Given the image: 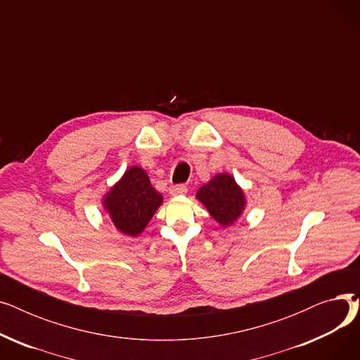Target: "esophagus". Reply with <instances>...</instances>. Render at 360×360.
Here are the masks:
<instances>
[{"mask_svg": "<svg viewBox=\"0 0 360 360\" xmlns=\"http://www.w3.org/2000/svg\"><path fill=\"white\" fill-rule=\"evenodd\" d=\"M186 186L185 185H172L169 188V194L172 197H178V195H184L186 194Z\"/></svg>", "mask_w": 360, "mask_h": 360, "instance_id": "esophagus-1", "label": "esophagus"}]
</instances>
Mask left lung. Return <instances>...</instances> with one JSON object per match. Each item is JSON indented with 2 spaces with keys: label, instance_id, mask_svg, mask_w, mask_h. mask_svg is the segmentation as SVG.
<instances>
[{
  "label": "left lung",
  "instance_id": "left-lung-1",
  "mask_svg": "<svg viewBox=\"0 0 360 360\" xmlns=\"http://www.w3.org/2000/svg\"><path fill=\"white\" fill-rule=\"evenodd\" d=\"M163 202L146 170L131 166L102 198V205L113 226L131 238H137Z\"/></svg>",
  "mask_w": 360,
  "mask_h": 360
}]
</instances>
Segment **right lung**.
<instances>
[{"label":"right lung","instance_id":"right-lung-1","mask_svg":"<svg viewBox=\"0 0 360 360\" xmlns=\"http://www.w3.org/2000/svg\"><path fill=\"white\" fill-rule=\"evenodd\" d=\"M197 200L223 228H231L247 207L243 190L229 174H217L197 191Z\"/></svg>","mask_w":360,"mask_h":360}]
</instances>
